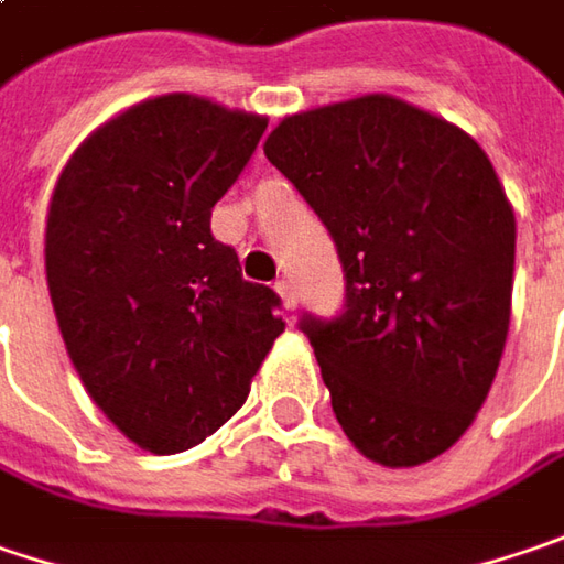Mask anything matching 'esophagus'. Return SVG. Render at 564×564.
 <instances>
[{
    "label": "esophagus",
    "mask_w": 564,
    "mask_h": 564,
    "mask_svg": "<svg viewBox=\"0 0 564 564\" xmlns=\"http://www.w3.org/2000/svg\"><path fill=\"white\" fill-rule=\"evenodd\" d=\"M275 292H279V297H282L285 311H295L297 292H295V285H292V279H279V282H275Z\"/></svg>",
    "instance_id": "1"
}]
</instances>
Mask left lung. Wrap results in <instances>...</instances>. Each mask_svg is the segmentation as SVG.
Instances as JSON below:
<instances>
[{"label": "left lung", "mask_w": 564, "mask_h": 564, "mask_svg": "<svg viewBox=\"0 0 564 564\" xmlns=\"http://www.w3.org/2000/svg\"><path fill=\"white\" fill-rule=\"evenodd\" d=\"M267 158L336 240L346 311L304 317L358 454L419 466L492 390L514 289V209L479 142L393 95L285 117Z\"/></svg>", "instance_id": "8db88e82"}]
</instances>
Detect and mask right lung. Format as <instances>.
Segmentation results:
<instances>
[{
    "label": "right lung",
    "instance_id": "add662e5",
    "mask_svg": "<svg viewBox=\"0 0 564 564\" xmlns=\"http://www.w3.org/2000/svg\"><path fill=\"white\" fill-rule=\"evenodd\" d=\"M267 117L158 95L100 123L50 196L43 260L66 352L95 406L149 454L218 432L285 329L279 295L212 238Z\"/></svg>",
    "mask_w": 564,
    "mask_h": 564
}]
</instances>
